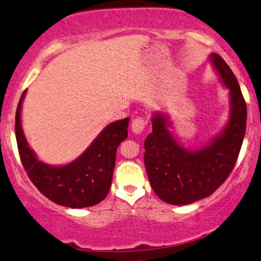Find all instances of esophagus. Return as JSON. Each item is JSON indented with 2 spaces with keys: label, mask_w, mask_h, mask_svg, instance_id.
I'll return each instance as SVG.
<instances>
[{
  "label": "esophagus",
  "mask_w": 261,
  "mask_h": 261,
  "mask_svg": "<svg viewBox=\"0 0 261 261\" xmlns=\"http://www.w3.org/2000/svg\"><path fill=\"white\" fill-rule=\"evenodd\" d=\"M144 129H145V122H144L143 118L138 117L132 121V132H133L134 134L143 133Z\"/></svg>",
  "instance_id": "esophagus-1"
}]
</instances>
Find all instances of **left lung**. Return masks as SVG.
Here are the masks:
<instances>
[{"mask_svg": "<svg viewBox=\"0 0 261 261\" xmlns=\"http://www.w3.org/2000/svg\"><path fill=\"white\" fill-rule=\"evenodd\" d=\"M209 60L220 82L228 90V118L213 139L197 149H187L174 133L170 116L152 113V133L144 142V165L159 198L172 205L200 200L219 188L233 170L247 124V105L228 64L217 54Z\"/></svg>", "mask_w": 261, "mask_h": 261, "instance_id": "8db88e82", "label": "left lung"}]
</instances>
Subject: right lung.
I'll use <instances>...</instances> for the list:
<instances>
[{
  "label": "right lung",
  "mask_w": 261,
  "mask_h": 261,
  "mask_svg": "<svg viewBox=\"0 0 261 261\" xmlns=\"http://www.w3.org/2000/svg\"><path fill=\"white\" fill-rule=\"evenodd\" d=\"M21 95L15 112V138L20 160L28 176L46 198L72 209L94 206L109 194L116 151L128 137L129 118L107 124L78 158L66 165H48L30 148L21 127Z\"/></svg>",
  "instance_id": "add662e5"
}]
</instances>
